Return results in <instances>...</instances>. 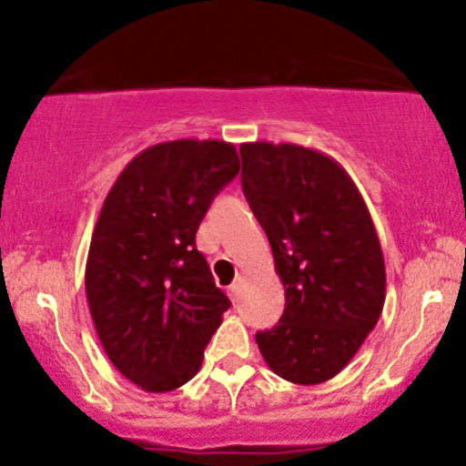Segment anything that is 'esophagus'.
<instances>
[{
  "label": "esophagus",
  "instance_id": "34e87169",
  "mask_svg": "<svg viewBox=\"0 0 466 466\" xmlns=\"http://www.w3.org/2000/svg\"><path fill=\"white\" fill-rule=\"evenodd\" d=\"M238 292H241V279H238V281H234L232 286H229V297L237 299Z\"/></svg>",
  "mask_w": 466,
  "mask_h": 466
}]
</instances>
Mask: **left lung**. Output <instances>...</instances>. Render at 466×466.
<instances>
[{"instance_id": "left-lung-1", "label": "left lung", "mask_w": 466, "mask_h": 466, "mask_svg": "<svg viewBox=\"0 0 466 466\" xmlns=\"http://www.w3.org/2000/svg\"><path fill=\"white\" fill-rule=\"evenodd\" d=\"M241 185L286 290L281 319L257 332L263 360L292 384H321L373 330L386 268L373 218L335 158L301 145H241Z\"/></svg>"}]
</instances>
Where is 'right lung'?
<instances>
[{"label":"right lung","mask_w":466,"mask_h":466,"mask_svg":"<svg viewBox=\"0 0 466 466\" xmlns=\"http://www.w3.org/2000/svg\"><path fill=\"white\" fill-rule=\"evenodd\" d=\"M238 169L232 143L169 140L140 151L102 203L86 301L111 364L149 393H167L198 373L229 308L196 249V232Z\"/></svg>","instance_id":"right-lung-1"}]
</instances>
